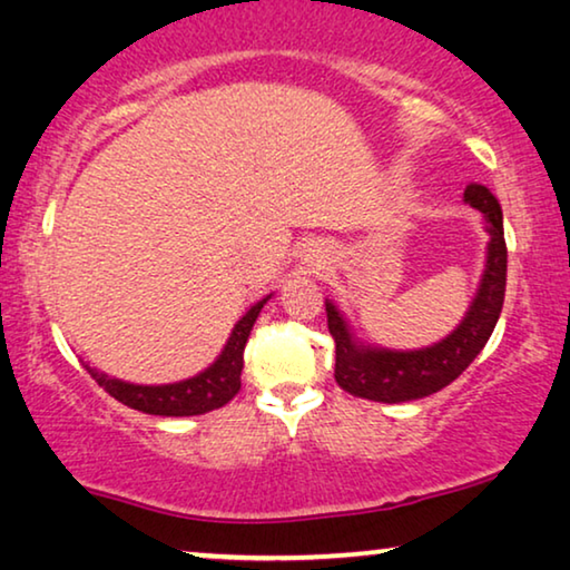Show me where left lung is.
Instances as JSON below:
<instances>
[{"label": "left lung", "instance_id": "1", "mask_svg": "<svg viewBox=\"0 0 570 570\" xmlns=\"http://www.w3.org/2000/svg\"><path fill=\"white\" fill-rule=\"evenodd\" d=\"M464 200L484 216V232L490 234L488 261L472 305L464 321L438 344L396 352V348L362 344L348 328L346 317L331 299H325L328 331L336 341V383L346 393L383 404L424 399L451 385L482 352L495 331L505 299L508 249L503 237V210L498 197L484 185H469Z\"/></svg>", "mask_w": 570, "mask_h": 570}]
</instances>
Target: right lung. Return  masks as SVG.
<instances>
[{
	"label": "right lung",
	"instance_id": "add662e5",
	"mask_svg": "<svg viewBox=\"0 0 570 570\" xmlns=\"http://www.w3.org/2000/svg\"><path fill=\"white\" fill-rule=\"evenodd\" d=\"M271 299V294L261 302H255L253 307L247 309L245 315L239 317L237 325H234L229 341L222 348V354L216 356V362L210 367L203 370L187 381L179 383H166V385H138L119 381V377H111L101 373V370L90 367L86 364L88 373L94 381L101 385V389L121 401L125 406L138 409L142 414H156V416H195L214 412V409H222L224 404L237 396L239 391V375L242 367H245V344L249 338V331L261 315L265 302Z\"/></svg>",
	"mask_w": 570,
	"mask_h": 570
}]
</instances>
